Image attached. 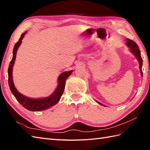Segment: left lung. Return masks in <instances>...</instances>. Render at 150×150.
Segmentation results:
<instances>
[{
	"mask_svg": "<svg viewBox=\"0 0 150 150\" xmlns=\"http://www.w3.org/2000/svg\"><path fill=\"white\" fill-rule=\"evenodd\" d=\"M127 46L130 48V51L133 53L135 56L137 57V60L139 62V68H140V71H141V76H142V59L141 57V52H140V50H139V47L137 46V45L136 44V43L134 42V41L132 40H130L129 39H127ZM96 102L99 103L100 105H103V106H105L104 105H103L102 103H101L98 102H97V101H96Z\"/></svg>",
	"mask_w": 150,
	"mask_h": 150,
	"instance_id": "obj_1",
	"label": "left lung"
}]
</instances>
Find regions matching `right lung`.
Masks as SVG:
<instances>
[{"label": "right lung", "instance_id": "right-lung-1", "mask_svg": "<svg viewBox=\"0 0 150 150\" xmlns=\"http://www.w3.org/2000/svg\"><path fill=\"white\" fill-rule=\"evenodd\" d=\"M27 32L23 33L20 40H18L15 46H14L13 52V58L11 61H10V63L8 68V83L10 90L12 93L13 95L15 96L17 101L22 105L24 108H25L27 110L30 111H40V110H44L49 108L53 107L55 104H57L59 100H60L61 97L64 92V87H65V83L66 80L68 77V76L72 74V70L69 71L63 72L59 75L58 78V86L57 88L55 89L54 93H53L52 95L50 96L46 97V98H30L29 97H27L24 96L22 94H20L16 88L14 86L13 81V75H12V71H13V65L15 64L16 55V52L18 50V48L20 47V45L22 43V40L24 35L26 34Z\"/></svg>", "mask_w": 150, "mask_h": 150}]
</instances>
